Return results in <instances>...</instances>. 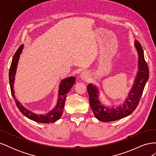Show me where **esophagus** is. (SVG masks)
I'll use <instances>...</instances> for the list:
<instances>
[{
    "instance_id": "esophagus-1",
    "label": "esophagus",
    "mask_w": 156,
    "mask_h": 156,
    "mask_svg": "<svg viewBox=\"0 0 156 156\" xmlns=\"http://www.w3.org/2000/svg\"><path fill=\"white\" fill-rule=\"evenodd\" d=\"M80 77H81V79L83 80V81H87L89 77V74L87 72L84 71V72H82L81 75H80Z\"/></svg>"
}]
</instances>
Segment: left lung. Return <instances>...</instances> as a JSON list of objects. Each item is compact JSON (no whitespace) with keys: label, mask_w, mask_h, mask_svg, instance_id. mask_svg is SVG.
<instances>
[{"label":"left lung","mask_w":156,"mask_h":156,"mask_svg":"<svg viewBox=\"0 0 156 156\" xmlns=\"http://www.w3.org/2000/svg\"><path fill=\"white\" fill-rule=\"evenodd\" d=\"M134 45L139 56L138 72L133 86L123 103L117 106H106L99 98L100 90L98 88L92 84H89L87 87L90 105L94 116L99 120L107 122L123 119L131 115L139 104L145 84L149 78V69L144 60L142 46L136 40L134 42Z\"/></svg>","instance_id":"1"}]
</instances>
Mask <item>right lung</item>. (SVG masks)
I'll use <instances>...</instances> for the list:
<instances>
[{
  "label": "right lung",
  "mask_w": 156,
  "mask_h": 156,
  "mask_svg": "<svg viewBox=\"0 0 156 156\" xmlns=\"http://www.w3.org/2000/svg\"><path fill=\"white\" fill-rule=\"evenodd\" d=\"M23 47H24V45H21L17 50L16 53L14 54L12 61V64L10 66V72H9V81H10L12 95L14 99V100H15L16 105L18 107L19 110L21 111V112L23 115L27 117L28 119H29L33 121H35L36 122H39V123H53V122L58 120L62 114L67 94L69 92L70 89L72 88L73 85L75 84V77H69L62 79V81H60L58 92L57 103H56V105L55 107V108H53V109L47 113V114H36V113H34L30 110L27 109V108L23 106L16 98L15 94H14L15 92H14L13 89L17 64L19 62V59H20V56L21 54V52L23 51Z\"/></svg>",
  "instance_id": "add662e5"
}]
</instances>
